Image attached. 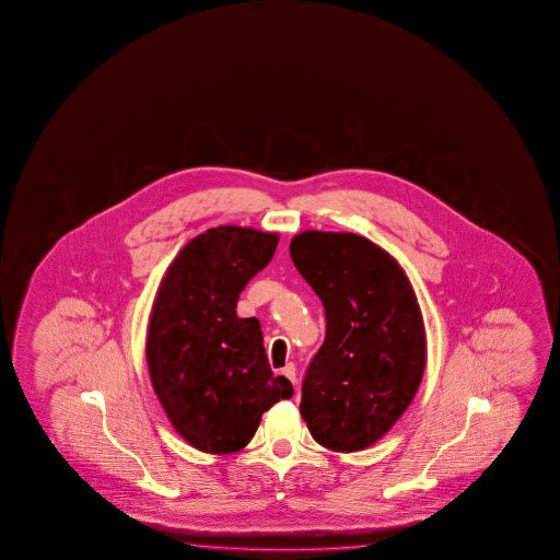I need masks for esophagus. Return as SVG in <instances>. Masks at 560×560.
Here are the masks:
<instances>
[{"label":"esophagus","instance_id":"34e87169","mask_svg":"<svg viewBox=\"0 0 560 560\" xmlns=\"http://www.w3.org/2000/svg\"><path fill=\"white\" fill-rule=\"evenodd\" d=\"M280 374H282V376H285V378L290 380L292 384H298V374H295L294 362H288L284 369L280 370Z\"/></svg>","mask_w":560,"mask_h":560}]
</instances>
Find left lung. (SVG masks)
Listing matches in <instances>:
<instances>
[{
	"label": "left lung",
	"mask_w": 560,
	"mask_h": 560,
	"mask_svg": "<svg viewBox=\"0 0 560 560\" xmlns=\"http://www.w3.org/2000/svg\"><path fill=\"white\" fill-rule=\"evenodd\" d=\"M290 255L327 317L302 384V418L325 448L362 451L418 394L427 359L418 298L398 260L361 235L304 231Z\"/></svg>",
	"instance_id": "8db88e82"
}]
</instances>
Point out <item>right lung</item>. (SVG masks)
Wrapping results in <instances>:
<instances>
[{
	"instance_id": "add662e5",
	"label": "right lung",
	"mask_w": 560,
	"mask_h": 560,
	"mask_svg": "<svg viewBox=\"0 0 560 560\" xmlns=\"http://www.w3.org/2000/svg\"><path fill=\"white\" fill-rule=\"evenodd\" d=\"M276 245V233L208 229L172 260L154 298L147 335L152 388L172 427L201 453H237L262 413L294 396L292 382L268 364L258 319L235 312Z\"/></svg>"
}]
</instances>
